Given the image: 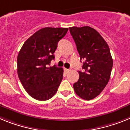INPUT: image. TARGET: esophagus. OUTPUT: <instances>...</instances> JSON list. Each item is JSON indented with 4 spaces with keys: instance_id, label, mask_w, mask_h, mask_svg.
I'll return each mask as SVG.
<instances>
[{
    "instance_id": "obj_1",
    "label": "esophagus",
    "mask_w": 130,
    "mask_h": 130,
    "mask_svg": "<svg viewBox=\"0 0 130 130\" xmlns=\"http://www.w3.org/2000/svg\"><path fill=\"white\" fill-rule=\"evenodd\" d=\"M65 72H66V73H69V72L71 70L69 69H65Z\"/></svg>"
}]
</instances>
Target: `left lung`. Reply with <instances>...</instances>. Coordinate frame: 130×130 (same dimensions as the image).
Returning a JSON list of instances; mask_svg holds the SVG:
<instances>
[{
	"instance_id": "left-lung-1",
	"label": "left lung",
	"mask_w": 130,
	"mask_h": 130,
	"mask_svg": "<svg viewBox=\"0 0 130 130\" xmlns=\"http://www.w3.org/2000/svg\"><path fill=\"white\" fill-rule=\"evenodd\" d=\"M69 31L80 60L84 61L74 90L82 99L91 100L101 93L110 79L113 65L110 49L101 35L90 27H72Z\"/></svg>"
}]
</instances>
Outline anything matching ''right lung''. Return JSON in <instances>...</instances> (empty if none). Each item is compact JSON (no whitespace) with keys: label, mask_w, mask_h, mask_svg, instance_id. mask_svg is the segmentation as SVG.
I'll list each match as a JSON object with an SVG mask.
<instances>
[{"label":"right lung","mask_w":130,"mask_h":130,"mask_svg":"<svg viewBox=\"0 0 130 130\" xmlns=\"http://www.w3.org/2000/svg\"><path fill=\"white\" fill-rule=\"evenodd\" d=\"M68 28L45 27L38 30L23 44L18 54V74L30 96L39 101L52 98L63 79V70L49 67L57 43Z\"/></svg>","instance_id":"add662e5"}]
</instances>
